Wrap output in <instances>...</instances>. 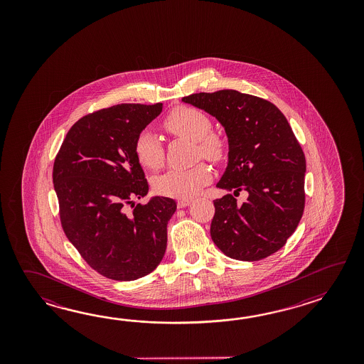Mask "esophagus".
<instances>
[{
    "instance_id": "obj_1",
    "label": "esophagus",
    "mask_w": 364,
    "mask_h": 364,
    "mask_svg": "<svg viewBox=\"0 0 364 364\" xmlns=\"http://www.w3.org/2000/svg\"><path fill=\"white\" fill-rule=\"evenodd\" d=\"M190 203H191V199H182V200H178L177 205H178V208H185L187 205H190Z\"/></svg>"
}]
</instances>
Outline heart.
Here are the masks:
<instances>
[{"label":"heart","mask_w":364,"mask_h":364,"mask_svg":"<svg viewBox=\"0 0 364 364\" xmlns=\"http://www.w3.org/2000/svg\"><path fill=\"white\" fill-rule=\"evenodd\" d=\"M163 127L174 136L193 141L196 154L201 157L218 161L226 154V141L220 134L212 132V121L200 109L177 107L164 119ZM134 151L143 168L148 171L161 168L163 144L152 132H140ZM210 177L208 165L198 164L190 169H171L164 173L154 181V188L164 196L187 199L199 193L201 186L208 183Z\"/></svg>","instance_id":"obj_1"}]
</instances>
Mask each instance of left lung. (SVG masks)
Segmentation results:
<instances>
[{
	"instance_id": "8db88e82",
	"label": "left lung",
	"mask_w": 364,
	"mask_h": 364,
	"mask_svg": "<svg viewBox=\"0 0 364 364\" xmlns=\"http://www.w3.org/2000/svg\"><path fill=\"white\" fill-rule=\"evenodd\" d=\"M182 101L215 117L228 136V166L216 186L232 193L213 200L212 240L235 260L277 252L299 224L306 196V157L287 117L269 101L235 90ZM240 191L249 193L242 205L233 198Z\"/></svg>"
}]
</instances>
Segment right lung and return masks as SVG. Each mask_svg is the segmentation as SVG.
I'll use <instances>...</instances> for the list:
<instances>
[{
	"mask_svg": "<svg viewBox=\"0 0 364 364\" xmlns=\"http://www.w3.org/2000/svg\"><path fill=\"white\" fill-rule=\"evenodd\" d=\"M163 104H119L73 124L53 165L63 232L104 277L138 279L161 263L166 226L177 209L171 198L148 193L134 144ZM132 205V213L127 210Z\"/></svg>",
	"mask_w": 364,
	"mask_h": 364,
	"instance_id": "1",
	"label": "right lung"
}]
</instances>
